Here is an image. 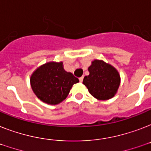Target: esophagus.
Returning a JSON list of instances; mask_svg holds the SVG:
<instances>
[{"mask_svg": "<svg viewBox=\"0 0 151 151\" xmlns=\"http://www.w3.org/2000/svg\"><path fill=\"white\" fill-rule=\"evenodd\" d=\"M83 79H84V77H81V78H79V81H80V82H82Z\"/></svg>", "mask_w": 151, "mask_h": 151, "instance_id": "1", "label": "esophagus"}]
</instances>
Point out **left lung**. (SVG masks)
Returning <instances> with one entry per match:
<instances>
[{
    "mask_svg": "<svg viewBox=\"0 0 151 151\" xmlns=\"http://www.w3.org/2000/svg\"><path fill=\"white\" fill-rule=\"evenodd\" d=\"M89 75L85 76L83 84L90 94L99 100L112 98L120 85V75L114 67L102 60H94L88 67Z\"/></svg>",
    "mask_w": 151,
    "mask_h": 151,
    "instance_id": "8db88e82",
    "label": "left lung"
}]
</instances>
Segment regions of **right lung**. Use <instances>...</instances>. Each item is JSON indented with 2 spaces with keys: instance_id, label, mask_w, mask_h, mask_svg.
I'll return each instance as SVG.
<instances>
[{
  "instance_id": "add662e5",
  "label": "right lung",
  "mask_w": 151,
  "mask_h": 151,
  "mask_svg": "<svg viewBox=\"0 0 151 151\" xmlns=\"http://www.w3.org/2000/svg\"><path fill=\"white\" fill-rule=\"evenodd\" d=\"M78 78L63 69V63H48L40 66L30 78L32 89L45 103L55 105L65 99Z\"/></svg>"
}]
</instances>
